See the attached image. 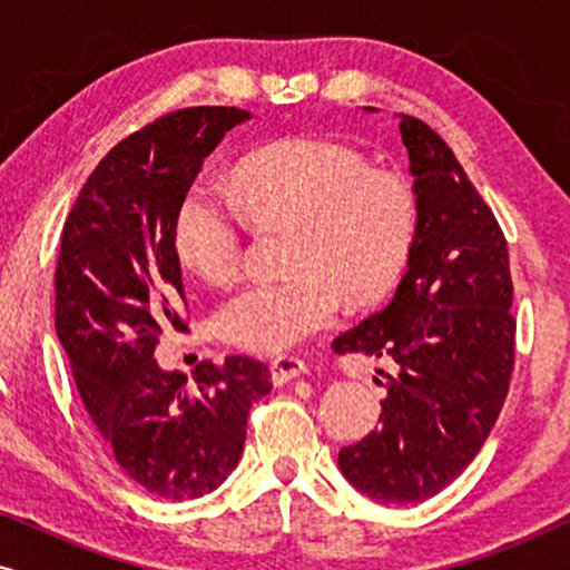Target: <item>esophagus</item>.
<instances>
[{
  "label": "esophagus",
  "mask_w": 570,
  "mask_h": 570,
  "mask_svg": "<svg viewBox=\"0 0 570 570\" xmlns=\"http://www.w3.org/2000/svg\"><path fill=\"white\" fill-rule=\"evenodd\" d=\"M269 371H272V381L275 384H287V381L303 376V373H308V363L303 361V357H295V355H277L275 361L269 363Z\"/></svg>",
  "instance_id": "obj_1"
}]
</instances>
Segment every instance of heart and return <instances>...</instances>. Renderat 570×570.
Here are the masks:
<instances>
[{
    "instance_id": "obj_1",
    "label": "heart",
    "mask_w": 570,
    "mask_h": 570,
    "mask_svg": "<svg viewBox=\"0 0 570 570\" xmlns=\"http://www.w3.org/2000/svg\"><path fill=\"white\" fill-rule=\"evenodd\" d=\"M230 191L262 225H291L283 279H256L225 298L215 330L248 353H285L337 322L342 293L371 303L396 283L417 236V194L402 174L371 168L355 147L287 137L238 163ZM207 181L184 191L174 217L178 259L228 283L244 254V217Z\"/></svg>"
}]
</instances>
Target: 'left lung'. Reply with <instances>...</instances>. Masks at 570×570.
<instances>
[{"label":"left lung","mask_w":570,"mask_h":570,"mask_svg":"<svg viewBox=\"0 0 570 570\" xmlns=\"http://www.w3.org/2000/svg\"><path fill=\"white\" fill-rule=\"evenodd\" d=\"M417 236L392 303L332 342L394 365L381 425L340 451V470L381 503H420L478 456L509 394L517 347L509 246L462 163L402 114Z\"/></svg>","instance_id":"8db88e82"}]
</instances>
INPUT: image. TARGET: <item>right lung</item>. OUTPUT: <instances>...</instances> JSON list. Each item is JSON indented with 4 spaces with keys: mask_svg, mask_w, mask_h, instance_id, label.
I'll return each instance as SVG.
<instances>
[{
    "mask_svg": "<svg viewBox=\"0 0 570 570\" xmlns=\"http://www.w3.org/2000/svg\"><path fill=\"white\" fill-rule=\"evenodd\" d=\"M236 106L178 108L108 150L69 209L57 262V334L85 410L116 464L147 493L189 501L238 464L246 417L269 394L262 361H202L194 379L163 371L158 337L186 332L174 217Z\"/></svg>",
    "mask_w": 570,
    "mask_h": 570,
    "instance_id": "1",
    "label": "right lung"
}]
</instances>
